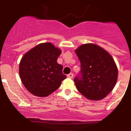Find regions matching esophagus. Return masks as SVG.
I'll return each instance as SVG.
<instances>
[{
  "label": "esophagus",
  "instance_id": "obj_1",
  "mask_svg": "<svg viewBox=\"0 0 131 131\" xmlns=\"http://www.w3.org/2000/svg\"><path fill=\"white\" fill-rule=\"evenodd\" d=\"M67 77H68V78H72L73 77V73H69V74H68V75H67Z\"/></svg>",
  "mask_w": 131,
  "mask_h": 131
}]
</instances>
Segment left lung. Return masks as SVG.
Wrapping results in <instances>:
<instances>
[{
    "instance_id": "1",
    "label": "left lung",
    "mask_w": 131,
    "mask_h": 131,
    "mask_svg": "<svg viewBox=\"0 0 131 131\" xmlns=\"http://www.w3.org/2000/svg\"><path fill=\"white\" fill-rule=\"evenodd\" d=\"M80 62V71L74 78L77 89L89 100H99L113 89L118 69L109 53L97 45L86 43L75 51Z\"/></svg>"
}]
</instances>
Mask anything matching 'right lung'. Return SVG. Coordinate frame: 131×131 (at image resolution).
Listing matches in <instances>:
<instances>
[{
  "label": "right lung",
  "mask_w": 131,
  "mask_h": 131,
  "mask_svg": "<svg viewBox=\"0 0 131 131\" xmlns=\"http://www.w3.org/2000/svg\"><path fill=\"white\" fill-rule=\"evenodd\" d=\"M61 51L51 43L38 44L21 59L19 74L25 88L37 96H48L66 78L63 66L57 63Z\"/></svg>",
  "instance_id": "add662e5"
}]
</instances>
